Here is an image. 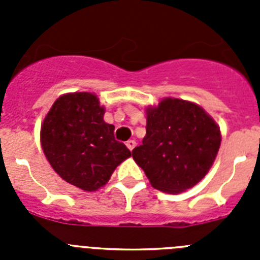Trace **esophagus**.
<instances>
[{
  "mask_svg": "<svg viewBox=\"0 0 260 260\" xmlns=\"http://www.w3.org/2000/svg\"><path fill=\"white\" fill-rule=\"evenodd\" d=\"M135 144H137V143H135V141H127V142H126V147H127L130 151L134 150Z\"/></svg>",
  "mask_w": 260,
  "mask_h": 260,
  "instance_id": "1",
  "label": "esophagus"
}]
</instances>
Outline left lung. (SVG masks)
<instances>
[{
	"label": "left lung",
	"mask_w": 260,
	"mask_h": 260,
	"mask_svg": "<svg viewBox=\"0 0 260 260\" xmlns=\"http://www.w3.org/2000/svg\"><path fill=\"white\" fill-rule=\"evenodd\" d=\"M146 137L133 158L152 187L180 194L202 181L215 161L221 133L215 119L195 103L164 98L146 108Z\"/></svg>",
	"instance_id": "obj_1"
}]
</instances>
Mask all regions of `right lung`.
I'll return each instance as SVG.
<instances>
[{
	"label": "right lung",
	"instance_id": "1",
	"mask_svg": "<svg viewBox=\"0 0 260 260\" xmlns=\"http://www.w3.org/2000/svg\"><path fill=\"white\" fill-rule=\"evenodd\" d=\"M105 108L91 92L59 96L41 123V148L62 180L84 191L107 185L114 169L132 156L104 121Z\"/></svg>",
	"mask_w": 260,
	"mask_h": 260
}]
</instances>
